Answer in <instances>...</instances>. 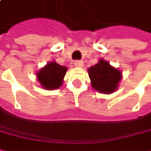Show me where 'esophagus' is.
Here are the masks:
<instances>
[{
    "label": "esophagus",
    "mask_w": 151,
    "mask_h": 151,
    "mask_svg": "<svg viewBox=\"0 0 151 151\" xmlns=\"http://www.w3.org/2000/svg\"><path fill=\"white\" fill-rule=\"evenodd\" d=\"M73 64H74L75 67L81 68L83 66V62L82 60H76L75 62L73 63Z\"/></svg>",
    "instance_id": "1"
}]
</instances>
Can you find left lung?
<instances>
[{
    "instance_id": "1",
    "label": "left lung",
    "mask_w": 151,
    "mask_h": 151,
    "mask_svg": "<svg viewBox=\"0 0 151 151\" xmlns=\"http://www.w3.org/2000/svg\"><path fill=\"white\" fill-rule=\"evenodd\" d=\"M88 75L92 87L97 92L104 94L115 92L122 78V72L111 66L109 63L102 58L97 64L89 68Z\"/></svg>"
}]
</instances>
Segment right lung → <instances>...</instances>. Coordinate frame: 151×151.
<instances>
[{"mask_svg": "<svg viewBox=\"0 0 151 151\" xmlns=\"http://www.w3.org/2000/svg\"><path fill=\"white\" fill-rule=\"evenodd\" d=\"M67 69V67L61 66L53 61L47 63L37 73V79L45 89H58L62 85Z\"/></svg>", "mask_w": 151, "mask_h": 151, "instance_id": "add662e5", "label": "right lung"}]
</instances>
